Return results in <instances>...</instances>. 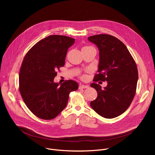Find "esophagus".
<instances>
[{"label": "esophagus", "instance_id": "1", "mask_svg": "<svg viewBox=\"0 0 155 155\" xmlns=\"http://www.w3.org/2000/svg\"><path fill=\"white\" fill-rule=\"evenodd\" d=\"M88 88V85H80L79 87L80 89V88Z\"/></svg>", "mask_w": 155, "mask_h": 155}]
</instances>
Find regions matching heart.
Segmentation results:
<instances>
[{"instance_id": "obj_1", "label": "heart", "mask_w": 155, "mask_h": 155, "mask_svg": "<svg viewBox=\"0 0 155 155\" xmlns=\"http://www.w3.org/2000/svg\"><path fill=\"white\" fill-rule=\"evenodd\" d=\"M85 47H88V46H85ZM82 78H85V76H83V77H82Z\"/></svg>"}]
</instances>
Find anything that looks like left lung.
Returning a JSON list of instances; mask_svg holds the SVG:
<instances>
[{"instance_id":"left-lung-1","label":"left lung","mask_w":155,"mask_h":155,"mask_svg":"<svg viewBox=\"0 0 155 155\" xmlns=\"http://www.w3.org/2000/svg\"><path fill=\"white\" fill-rule=\"evenodd\" d=\"M88 39L99 50L98 73L93 81L107 82L104 89L95 83L91 85L97 92V99L91 105L103 117H116L127 109L134 97L138 79L137 65L125 45L117 38L101 34Z\"/></svg>"}]
</instances>
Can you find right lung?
I'll use <instances>...</instances> for the list:
<instances>
[{"mask_svg":"<svg viewBox=\"0 0 155 155\" xmlns=\"http://www.w3.org/2000/svg\"><path fill=\"white\" fill-rule=\"evenodd\" d=\"M75 40L62 35L49 36L35 44L24 56L19 71V90L28 108L40 119L55 118L66 107L70 93L78 88L71 80L60 85L53 82Z\"/></svg>","mask_w":155,"mask_h":155,"instance_id":"1","label":"right lung"}]
</instances>
